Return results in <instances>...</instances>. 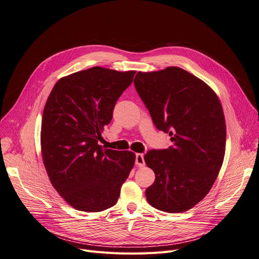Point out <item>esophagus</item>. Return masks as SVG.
Masks as SVG:
<instances>
[{
  "label": "esophagus",
  "instance_id": "34e87169",
  "mask_svg": "<svg viewBox=\"0 0 259 259\" xmlns=\"http://www.w3.org/2000/svg\"><path fill=\"white\" fill-rule=\"evenodd\" d=\"M135 164H137L139 167L145 166V159H144V155L142 153H138L137 155H135Z\"/></svg>",
  "mask_w": 259,
  "mask_h": 259
}]
</instances>
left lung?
Masks as SVG:
<instances>
[{
    "label": "left lung",
    "instance_id": "left-lung-1",
    "mask_svg": "<svg viewBox=\"0 0 259 259\" xmlns=\"http://www.w3.org/2000/svg\"><path fill=\"white\" fill-rule=\"evenodd\" d=\"M134 87L155 127L171 137L168 149L149 150L146 164L155 173L146 190L152 207L168 213L193 208L211 190L226 150V122L215 92L179 67L138 72Z\"/></svg>",
    "mask_w": 259,
    "mask_h": 259
}]
</instances>
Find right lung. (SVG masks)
<instances>
[{
    "label": "right lung",
    "instance_id": "obj_1",
    "mask_svg": "<svg viewBox=\"0 0 259 259\" xmlns=\"http://www.w3.org/2000/svg\"><path fill=\"white\" fill-rule=\"evenodd\" d=\"M134 74L92 67L59 79L47 99L40 130L43 161L54 189L78 211L114 206L134 166L133 152L99 145Z\"/></svg>",
    "mask_w": 259,
    "mask_h": 259
}]
</instances>
